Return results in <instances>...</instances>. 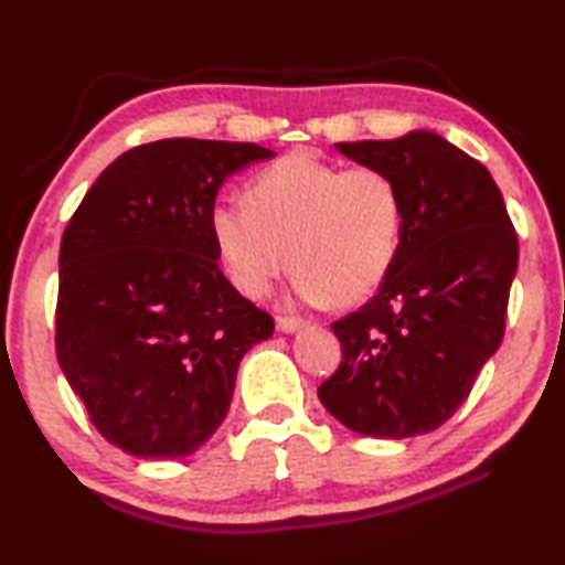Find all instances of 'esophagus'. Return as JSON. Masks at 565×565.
<instances>
[{
  "instance_id": "34e87169",
  "label": "esophagus",
  "mask_w": 565,
  "mask_h": 565,
  "mask_svg": "<svg viewBox=\"0 0 565 565\" xmlns=\"http://www.w3.org/2000/svg\"><path fill=\"white\" fill-rule=\"evenodd\" d=\"M276 329L281 333H296L299 329H303V321L294 317H276Z\"/></svg>"
}]
</instances>
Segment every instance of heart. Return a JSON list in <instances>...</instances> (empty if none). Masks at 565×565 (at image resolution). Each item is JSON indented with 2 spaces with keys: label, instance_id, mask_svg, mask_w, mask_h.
I'll use <instances>...</instances> for the list:
<instances>
[{
  "label": "heart",
  "instance_id": "b5f03b06",
  "mask_svg": "<svg viewBox=\"0 0 565 565\" xmlns=\"http://www.w3.org/2000/svg\"><path fill=\"white\" fill-rule=\"evenodd\" d=\"M401 228L404 204L386 171L341 169L311 151H291L262 169L246 186V204L212 209V236L228 279L254 299L289 262L299 299L361 303L394 266Z\"/></svg>",
  "mask_w": 565,
  "mask_h": 565
}]
</instances>
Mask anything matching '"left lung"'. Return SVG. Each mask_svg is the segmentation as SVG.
<instances>
[{
  "label": "left lung",
  "mask_w": 565,
  "mask_h": 565,
  "mask_svg": "<svg viewBox=\"0 0 565 565\" xmlns=\"http://www.w3.org/2000/svg\"><path fill=\"white\" fill-rule=\"evenodd\" d=\"M337 149L396 181L404 228L379 294L331 323L343 361L319 398L353 434H428L456 414L501 347L519 236L489 169L441 134Z\"/></svg>",
  "instance_id": "obj_1"
}]
</instances>
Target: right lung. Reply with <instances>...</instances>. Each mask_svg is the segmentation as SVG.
<instances>
[{"label":"right lung","mask_w":565,"mask_h":565,"mask_svg":"<svg viewBox=\"0 0 565 565\" xmlns=\"http://www.w3.org/2000/svg\"><path fill=\"white\" fill-rule=\"evenodd\" d=\"M248 141L161 139L102 171L60 248L56 359L97 431L184 458L226 418L244 353L274 333L218 269L212 209Z\"/></svg>","instance_id":"1"}]
</instances>
